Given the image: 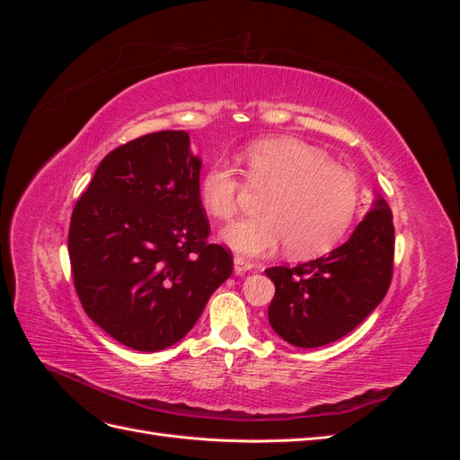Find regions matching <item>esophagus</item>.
<instances>
[{"mask_svg":"<svg viewBox=\"0 0 460 460\" xmlns=\"http://www.w3.org/2000/svg\"><path fill=\"white\" fill-rule=\"evenodd\" d=\"M253 269V264L249 262V261H245V259H242V257H234V272L235 274H245V272H249Z\"/></svg>","mask_w":460,"mask_h":460,"instance_id":"esophagus-1","label":"esophagus"}]
</instances>
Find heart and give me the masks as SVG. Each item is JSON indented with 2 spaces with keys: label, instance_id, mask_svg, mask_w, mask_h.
<instances>
[{
  "label": "heart",
  "instance_id": "obj_1",
  "mask_svg": "<svg viewBox=\"0 0 460 460\" xmlns=\"http://www.w3.org/2000/svg\"><path fill=\"white\" fill-rule=\"evenodd\" d=\"M243 164L247 184L267 196L261 217L222 232V242L235 253L261 257L288 245L289 255L309 259L330 252L353 225L357 180L324 151L291 137H272L249 146ZM243 191L238 172L226 161H215L199 180L201 205L218 220L235 217Z\"/></svg>",
  "mask_w": 460,
  "mask_h": 460
}]
</instances>
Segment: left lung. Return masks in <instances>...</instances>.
Masks as SVG:
<instances>
[{"mask_svg": "<svg viewBox=\"0 0 460 460\" xmlns=\"http://www.w3.org/2000/svg\"><path fill=\"white\" fill-rule=\"evenodd\" d=\"M394 218L384 198L338 249L294 269L264 270L276 286L272 330L288 343L313 349L347 336L378 307L394 274Z\"/></svg>", "mask_w": 460, "mask_h": 460, "instance_id": "8db88e82", "label": "left lung"}]
</instances>
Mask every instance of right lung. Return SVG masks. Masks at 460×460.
<instances>
[{"instance_id": "right-lung-1", "label": "right lung", "mask_w": 460, "mask_h": 460, "mask_svg": "<svg viewBox=\"0 0 460 460\" xmlns=\"http://www.w3.org/2000/svg\"><path fill=\"white\" fill-rule=\"evenodd\" d=\"M201 159L184 130H161L113 149L75 205L68 257L82 307L111 338L161 351L198 323L234 270L208 243L199 199Z\"/></svg>"}]
</instances>
